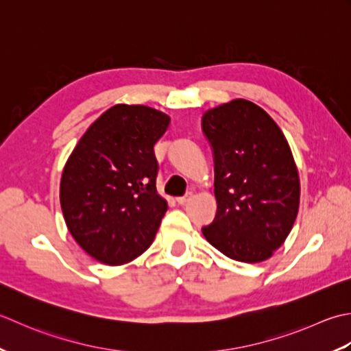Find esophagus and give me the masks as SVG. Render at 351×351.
<instances>
[{
  "mask_svg": "<svg viewBox=\"0 0 351 351\" xmlns=\"http://www.w3.org/2000/svg\"><path fill=\"white\" fill-rule=\"evenodd\" d=\"M191 198H192V192H188V194H184L183 197H177L176 202H177L178 204H184V203H188Z\"/></svg>",
  "mask_w": 351,
  "mask_h": 351,
  "instance_id": "obj_1",
  "label": "esophagus"
}]
</instances>
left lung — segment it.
Listing matches in <instances>:
<instances>
[{
	"mask_svg": "<svg viewBox=\"0 0 351 351\" xmlns=\"http://www.w3.org/2000/svg\"><path fill=\"white\" fill-rule=\"evenodd\" d=\"M202 128L213 154L218 204L204 238L230 259L265 261L288 238L298 213L300 180L288 141L247 99L206 112Z\"/></svg>",
	"mask_w": 351,
	"mask_h": 351,
	"instance_id": "obj_1",
	"label": "left lung"
}]
</instances>
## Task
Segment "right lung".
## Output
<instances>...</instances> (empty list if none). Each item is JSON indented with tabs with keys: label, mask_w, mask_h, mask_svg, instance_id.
Listing matches in <instances>:
<instances>
[{
	"label": "right lung",
	"mask_w": 351,
	"mask_h": 351,
	"mask_svg": "<svg viewBox=\"0 0 351 351\" xmlns=\"http://www.w3.org/2000/svg\"><path fill=\"white\" fill-rule=\"evenodd\" d=\"M169 118L147 106L117 104L78 141L63 169L60 206L86 253L123 265L152 245L168 204L156 189L154 144Z\"/></svg>",
	"instance_id": "right-lung-1"
}]
</instances>
